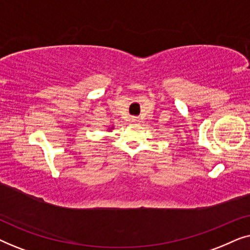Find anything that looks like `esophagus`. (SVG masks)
Returning a JSON list of instances; mask_svg holds the SVG:
<instances>
[{
    "label": "esophagus",
    "mask_w": 250,
    "mask_h": 250,
    "mask_svg": "<svg viewBox=\"0 0 250 250\" xmlns=\"http://www.w3.org/2000/svg\"><path fill=\"white\" fill-rule=\"evenodd\" d=\"M132 122H133V123H139L140 119H139L138 117H133V118H132Z\"/></svg>",
    "instance_id": "esophagus-1"
}]
</instances>
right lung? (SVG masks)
Instances as JSON below:
<instances>
[{
	"instance_id": "1",
	"label": "right lung",
	"mask_w": 250,
	"mask_h": 250,
	"mask_svg": "<svg viewBox=\"0 0 250 250\" xmlns=\"http://www.w3.org/2000/svg\"><path fill=\"white\" fill-rule=\"evenodd\" d=\"M109 129H111V128H109Z\"/></svg>"
}]
</instances>
